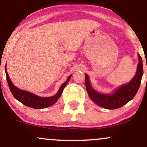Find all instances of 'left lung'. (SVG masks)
<instances>
[{
	"label": "left lung",
	"mask_w": 147,
	"mask_h": 147,
	"mask_svg": "<svg viewBox=\"0 0 147 147\" xmlns=\"http://www.w3.org/2000/svg\"><path fill=\"white\" fill-rule=\"evenodd\" d=\"M138 55L139 62L136 75L129 83L119 86L113 94H102L94 90L89 82L88 76L86 74V87L88 94L92 102L104 109H116L122 107L133 99L140 86L143 75L142 59L139 54H138Z\"/></svg>",
	"instance_id": "1"
}]
</instances>
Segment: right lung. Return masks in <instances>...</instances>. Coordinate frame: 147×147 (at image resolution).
<instances>
[{"label": "right lung", "mask_w": 147, "mask_h": 147, "mask_svg": "<svg viewBox=\"0 0 147 147\" xmlns=\"http://www.w3.org/2000/svg\"><path fill=\"white\" fill-rule=\"evenodd\" d=\"M5 72L8 86H9L10 91L11 92V93H12L14 98L17 99V100L19 101L20 102H21L22 104H24V105L36 109H44V108L49 107V106L55 104V103L57 102V101L58 100V99L61 97L62 92H63V88H65V86H66V84L68 83L69 80L71 78L72 76H69L68 78L67 79V80L61 86L59 90L57 92L56 95L52 96V97H39V96H37L36 95H34V94L31 93V92H28V91L26 90H21V89L18 88L16 86H14V84H13L12 82H11V81L10 80L9 75H8L7 72L6 66Z\"/></svg>", "instance_id": "right-lung-1"}]
</instances>
